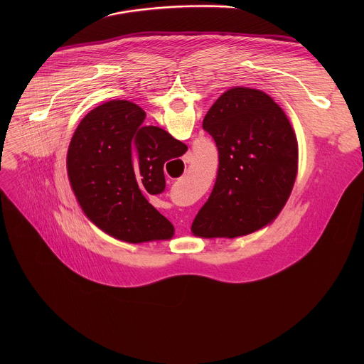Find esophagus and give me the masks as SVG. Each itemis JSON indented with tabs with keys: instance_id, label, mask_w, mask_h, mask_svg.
<instances>
[{
	"instance_id": "obj_1",
	"label": "esophagus",
	"mask_w": 364,
	"mask_h": 364,
	"mask_svg": "<svg viewBox=\"0 0 364 364\" xmlns=\"http://www.w3.org/2000/svg\"><path fill=\"white\" fill-rule=\"evenodd\" d=\"M183 161L186 163V164H190L191 161H193V155H191V152H187L184 157H183Z\"/></svg>"
}]
</instances>
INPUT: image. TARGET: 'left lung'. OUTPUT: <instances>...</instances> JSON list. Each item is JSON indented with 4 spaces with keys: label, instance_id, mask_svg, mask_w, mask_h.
Here are the masks:
<instances>
[{
    "label": "left lung",
    "instance_id": "obj_1",
    "mask_svg": "<svg viewBox=\"0 0 364 364\" xmlns=\"http://www.w3.org/2000/svg\"><path fill=\"white\" fill-rule=\"evenodd\" d=\"M203 129L216 142L219 170L191 232L232 239L271 223L298 171V142L284 111L261 90L233 87L205 114Z\"/></svg>",
    "mask_w": 364,
    "mask_h": 364
}]
</instances>
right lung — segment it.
I'll use <instances>...</instances> for the list:
<instances>
[{
    "mask_svg": "<svg viewBox=\"0 0 364 364\" xmlns=\"http://www.w3.org/2000/svg\"><path fill=\"white\" fill-rule=\"evenodd\" d=\"M144 119L145 112L129 100L103 103L80 121L68 151L69 180L85 215L129 243L174 235L145 196L166 190V161L187 151L167 131L142 125Z\"/></svg>",
    "mask_w": 364,
    "mask_h": 364,
    "instance_id": "1",
    "label": "right lung"
}]
</instances>
